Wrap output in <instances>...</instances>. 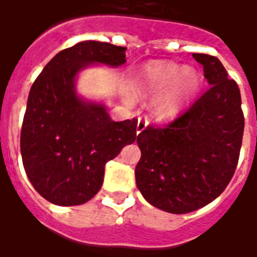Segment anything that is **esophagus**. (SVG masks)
Instances as JSON below:
<instances>
[{
	"instance_id": "obj_1",
	"label": "esophagus",
	"mask_w": 257,
	"mask_h": 257,
	"mask_svg": "<svg viewBox=\"0 0 257 257\" xmlns=\"http://www.w3.org/2000/svg\"><path fill=\"white\" fill-rule=\"evenodd\" d=\"M146 126H147V122L139 118V121H138V126H136V134L138 135L142 134V132L146 129Z\"/></svg>"
}]
</instances>
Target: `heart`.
<instances>
[{"label":"heart","instance_id":"b5f03b06","mask_svg":"<svg viewBox=\"0 0 257 257\" xmlns=\"http://www.w3.org/2000/svg\"><path fill=\"white\" fill-rule=\"evenodd\" d=\"M201 86V74L191 66L156 60L145 64L136 75V89L142 97L154 96L150 108L157 121L178 117Z\"/></svg>","mask_w":257,"mask_h":257}]
</instances>
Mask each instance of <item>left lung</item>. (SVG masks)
<instances>
[{
	"label": "left lung",
	"instance_id": "obj_1",
	"mask_svg": "<svg viewBox=\"0 0 257 257\" xmlns=\"http://www.w3.org/2000/svg\"><path fill=\"white\" fill-rule=\"evenodd\" d=\"M209 88L187 111L165 126L138 135L142 151L135 169L146 201L169 213H189L220 195L237 168L243 112L237 82L215 56L193 53Z\"/></svg>",
	"mask_w": 257,
	"mask_h": 257
}]
</instances>
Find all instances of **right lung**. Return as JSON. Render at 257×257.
I'll return each mask as SVG.
<instances>
[{
  "instance_id": "obj_1",
  "label": "right lung",
  "mask_w": 257,
  "mask_h": 257,
  "mask_svg": "<svg viewBox=\"0 0 257 257\" xmlns=\"http://www.w3.org/2000/svg\"><path fill=\"white\" fill-rule=\"evenodd\" d=\"M126 48L82 41L59 52L29 93L20 134L23 167L33 187L60 206L85 204L100 190L104 167L136 139L138 119L111 121L106 106L84 100L75 78L90 64L118 67Z\"/></svg>"
}]
</instances>
